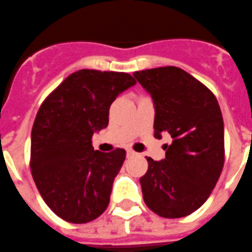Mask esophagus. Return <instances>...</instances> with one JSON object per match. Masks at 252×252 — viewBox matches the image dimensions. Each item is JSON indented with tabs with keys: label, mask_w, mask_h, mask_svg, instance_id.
<instances>
[{
	"label": "esophagus",
	"mask_w": 252,
	"mask_h": 252,
	"mask_svg": "<svg viewBox=\"0 0 252 252\" xmlns=\"http://www.w3.org/2000/svg\"><path fill=\"white\" fill-rule=\"evenodd\" d=\"M126 156H127V158H131V157L136 156V153H135L134 150H127V152H126Z\"/></svg>",
	"instance_id": "34e87169"
}]
</instances>
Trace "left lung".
I'll return each instance as SVG.
<instances>
[{"label": "left lung", "instance_id": "obj_1", "mask_svg": "<svg viewBox=\"0 0 252 252\" xmlns=\"http://www.w3.org/2000/svg\"><path fill=\"white\" fill-rule=\"evenodd\" d=\"M156 109L154 136L168 132L165 158H148L140 178L145 204L163 218L186 217L212 193L224 164V124L218 100L205 85L182 68L134 72Z\"/></svg>", "mask_w": 252, "mask_h": 252}]
</instances>
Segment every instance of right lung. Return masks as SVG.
Wrapping results in <instances>:
<instances>
[{
    "mask_svg": "<svg viewBox=\"0 0 252 252\" xmlns=\"http://www.w3.org/2000/svg\"><path fill=\"white\" fill-rule=\"evenodd\" d=\"M136 81L125 72L79 70L47 96L32 130L30 168L55 214L88 223L107 209L124 149L94 150V132L108 126L109 107Z\"/></svg>",
    "mask_w": 252,
    "mask_h": 252,
    "instance_id": "obj_1",
    "label": "right lung"
}]
</instances>
